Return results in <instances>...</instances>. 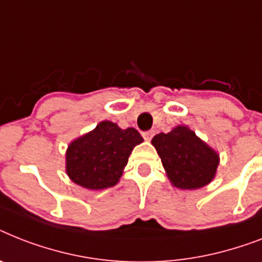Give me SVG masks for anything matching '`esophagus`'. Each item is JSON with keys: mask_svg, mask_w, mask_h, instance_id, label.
<instances>
[{"mask_svg": "<svg viewBox=\"0 0 262 262\" xmlns=\"http://www.w3.org/2000/svg\"><path fill=\"white\" fill-rule=\"evenodd\" d=\"M153 135H155V132L148 130V132H144V133H142V137L145 138L146 141H150V140H152V137H153Z\"/></svg>", "mask_w": 262, "mask_h": 262, "instance_id": "esophagus-1", "label": "esophagus"}]
</instances>
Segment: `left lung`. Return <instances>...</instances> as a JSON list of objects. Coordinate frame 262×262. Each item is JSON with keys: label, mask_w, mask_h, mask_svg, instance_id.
Listing matches in <instances>:
<instances>
[{"label": "left lung", "mask_w": 262, "mask_h": 262, "mask_svg": "<svg viewBox=\"0 0 262 262\" xmlns=\"http://www.w3.org/2000/svg\"><path fill=\"white\" fill-rule=\"evenodd\" d=\"M172 184L183 190L201 188L211 182L218 155L188 127L178 126L152 138Z\"/></svg>", "instance_id": "obj_1"}]
</instances>
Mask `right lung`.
Segmentation results:
<instances>
[{
  "label": "right lung",
  "mask_w": 262,
  "mask_h": 262,
  "mask_svg": "<svg viewBox=\"0 0 262 262\" xmlns=\"http://www.w3.org/2000/svg\"><path fill=\"white\" fill-rule=\"evenodd\" d=\"M142 142L135 127L121 129L103 121L94 130L71 142L66 155L71 180L89 190L116 186L132 150Z\"/></svg>",
  "instance_id": "1"
}]
</instances>
